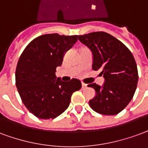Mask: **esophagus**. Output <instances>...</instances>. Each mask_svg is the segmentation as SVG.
<instances>
[{"label": "esophagus", "mask_w": 148, "mask_h": 148, "mask_svg": "<svg viewBox=\"0 0 148 148\" xmlns=\"http://www.w3.org/2000/svg\"><path fill=\"white\" fill-rule=\"evenodd\" d=\"M82 89H84V88H87V85L86 84H85V83H82Z\"/></svg>", "instance_id": "obj_1"}]
</instances>
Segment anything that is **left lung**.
<instances>
[{"instance_id":"left-lung-1","label":"left lung","mask_w":148,"mask_h":148,"mask_svg":"<svg viewBox=\"0 0 148 148\" xmlns=\"http://www.w3.org/2000/svg\"><path fill=\"white\" fill-rule=\"evenodd\" d=\"M92 54V70L101 71L104 78L102 86L89 84L96 96L89 100L91 108L105 115L121 112L132 100L138 82L135 59L120 40L105 32H93L78 36Z\"/></svg>"}]
</instances>
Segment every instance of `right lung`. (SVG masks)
Returning <instances> with one entry per match:
<instances>
[{"label":"right lung","mask_w":148,"mask_h":148,"mask_svg":"<svg viewBox=\"0 0 148 148\" xmlns=\"http://www.w3.org/2000/svg\"><path fill=\"white\" fill-rule=\"evenodd\" d=\"M77 35L44 34L24 49L16 71V84L22 101L36 117L55 119L64 112L74 92L82 88L78 79L65 82L56 76L64 55L77 42Z\"/></svg>","instance_id":"obj_1"}]
</instances>
